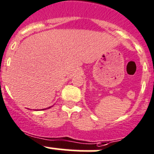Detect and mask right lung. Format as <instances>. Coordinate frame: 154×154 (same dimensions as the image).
I'll list each match as a JSON object with an SVG mask.
<instances>
[{"label":"right lung","instance_id":"1","mask_svg":"<svg viewBox=\"0 0 154 154\" xmlns=\"http://www.w3.org/2000/svg\"><path fill=\"white\" fill-rule=\"evenodd\" d=\"M49 108H50V107H49ZM45 109H46V108H45ZM43 110H44V109H43Z\"/></svg>","mask_w":154,"mask_h":154}]
</instances>
